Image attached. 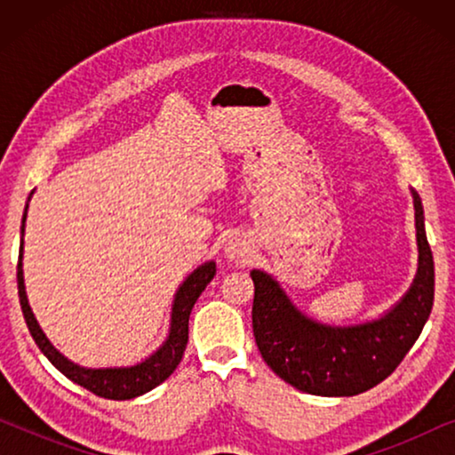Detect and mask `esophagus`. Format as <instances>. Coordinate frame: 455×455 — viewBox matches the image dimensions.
<instances>
[{
    "label": "esophagus",
    "instance_id": "1",
    "mask_svg": "<svg viewBox=\"0 0 455 455\" xmlns=\"http://www.w3.org/2000/svg\"><path fill=\"white\" fill-rule=\"evenodd\" d=\"M246 252H248L246 242L240 240V238H232V240H229L228 244H226V257L232 259V260L244 259Z\"/></svg>",
    "mask_w": 455,
    "mask_h": 455
}]
</instances>
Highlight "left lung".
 <instances>
[{
	"mask_svg": "<svg viewBox=\"0 0 455 455\" xmlns=\"http://www.w3.org/2000/svg\"><path fill=\"white\" fill-rule=\"evenodd\" d=\"M414 195L419 273L408 294L379 321L331 327L310 321L288 300L275 279L251 271L254 282L252 331L271 371L304 394L341 397L375 387L397 369L431 315L435 265Z\"/></svg>",
	"mask_w": 455,
	"mask_h": 455,
	"instance_id": "left-lung-1",
	"label": "left lung"
}]
</instances>
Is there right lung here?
Here are the masks:
<instances>
[{
	"mask_svg": "<svg viewBox=\"0 0 455 455\" xmlns=\"http://www.w3.org/2000/svg\"><path fill=\"white\" fill-rule=\"evenodd\" d=\"M28 209V204H27ZM27 209L22 215V234H24V220H27ZM22 244L20 242V254H18V296H20V307L24 321H27L28 331L33 335L35 344L39 346V350L52 360V364L60 372L70 379V381L78 383L80 387L89 389L91 394L105 400H132L136 395L147 394L153 387H157L159 383H164L167 377L176 371L180 360L184 356L186 344H188V319L192 313V307L198 300V296L203 294V290L207 288V283L215 275V263H204L203 267L188 275V279L180 285L176 300H173L172 310V327H170V338L165 339V344L153 354L151 358H147L145 363L128 366V369H83V366L70 363V360L61 356L55 347L49 344L45 333L41 331L39 323H36L33 310L28 307L27 291H24V277H22Z\"/></svg>",
	"mask_w": 455,
	"mask_h": 455,
	"instance_id": "obj_1",
	"label": "right lung"
}]
</instances>
